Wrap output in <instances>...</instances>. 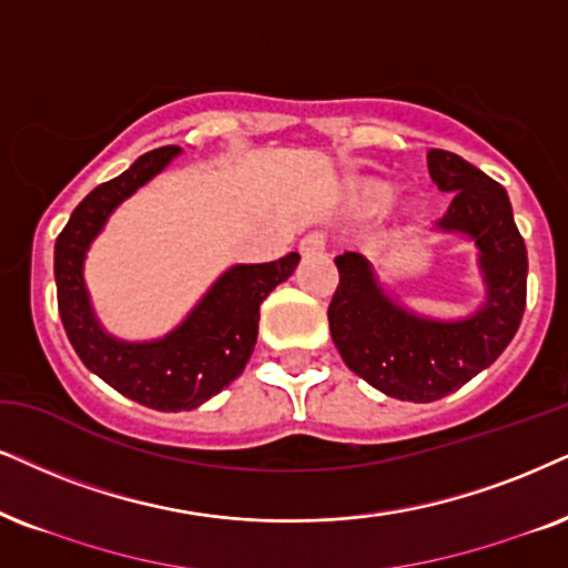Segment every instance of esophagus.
Segmentation results:
<instances>
[{
  "label": "esophagus",
  "mask_w": 568,
  "mask_h": 568,
  "mask_svg": "<svg viewBox=\"0 0 568 568\" xmlns=\"http://www.w3.org/2000/svg\"><path fill=\"white\" fill-rule=\"evenodd\" d=\"M325 246H327L325 235H322V233H308V235H304V239H301L298 251L304 256H312V254H322V251H325Z\"/></svg>",
  "instance_id": "1"
}]
</instances>
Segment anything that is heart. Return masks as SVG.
I'll return each mask as SVG.
<instances>
[{
  "label": "heart",
  "instance_id": "1",
  "mask_svg": "<svg viewBox=\"0 0 568 568\" xmlns=\"http://www.w3.org/2000/svg\"><path fill=\"white\" fill-rule=\"evenodd\" d=\"M396 199V185L379 181V178H351L343 191V206L351 217L369 220L377 217L379 212L387 210V204ZM406 217H419L422 204L419 201H406L404 204Z\"/></svg>",
  "mask_w": 568,
  "mask_h": 568
}]
</instances>
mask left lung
<instances>
[{
	"instance_id": "left-lung-1",
	"label": "left lung",
	"mask_w": 568,
	"mask_h": 568,
	"mask_svg": "<svg viewBox=\"0 0 568 568\" xmlns=\"http://www.w3.org/2000/svg\"><path fill=\"white\" fill-rule=\"evenodd\" d=\"M427 168L437 189L456 193L435 231L475 241L485 304L466 320L422 317L387 296L362 254L346 251L335 260L341 283L327 308L346 367L385 396L414 404L445 398L490 367L527 304V246L504 185L443 149H429Z\"/></svg>"
}]
</instances>
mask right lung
<instances>
[{"label": "right lung", "mask_w": 568, "mask_h": 568, "mask_svg": "<svg viewBox=\"0 0 568 568\" xmlns=\"http://www.w3.org/2000/svg\"><path fill=\"white\" fill-rule=\"evenodd\" d=\"M178 154L181 146L154 149L123 175L97 185L75 206L54 243L57 306L75 354L114 390L156 412H191L241 375L256 346L262 301L293 275L301 260L288 254L267 264H235L181 325L156 341L128 343L104 333L83 283L85 251L114 206L152 181Z\"/></svg>", "instance_id": "obj_1"}]
</instances>
